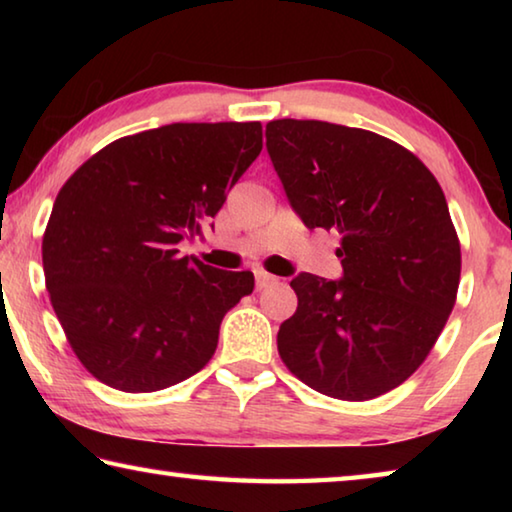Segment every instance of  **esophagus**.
<instances>
[{"label": "esophagus", "instance_id": "esophagus-1", "mask_svg": "<svg viewBox=\"0 0 512 512\" xmlns=\"http://www.w3.org/2000/svg\"><path fill=\"white\" fill-rule=\"evenodd\" d=\"M255 282H257V289H264V287H268V284H275L277 277L262 271V268H257V271H255Z\"/></svg>", "mask_w": 512, "mask_h": 512}]
</instances>
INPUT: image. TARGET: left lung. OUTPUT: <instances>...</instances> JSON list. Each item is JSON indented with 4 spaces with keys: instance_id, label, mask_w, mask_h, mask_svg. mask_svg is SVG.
Instances as JSON below:
<instances>
[{
    "instance_id": "1",
    "label": "left lung",
    "mask_w": 512,
    "mask_h": 512,
    "mask_svg": "<svg viewBox=\"0 0 512 512\" xmlns=\"http://www.w3.org/2000/svg\"><path fill=\"white\" fill-rule=\"evenodd\" d=\"M266 149L307 228L341 235L343 277L300 273L277 352L314 391L366 402L429 357L452 314L461 241L443 189L388 137L316 119L266 124Z\"/></svg>"
}]
</instances>
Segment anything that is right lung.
Wrapping results in <instances>:
<instances>
[{"label":"right lung","mask_w":512,"mask_h":512,"mask_svg":"<svg viewBox=\"0 0 512 512\" xmlns=\"http://www.w3.org/2000/svg\"><path fill=\"white\" fill-rule=\"evenodd\" d=\"M259 151V121L169 124L119 137L69 176L42 266L51 307L92 377L153 393L212 359L223 316L255 277L183 257L178 244L203 235Z\"/></svg>","instance_id":"add662e5"}]
</instances>
